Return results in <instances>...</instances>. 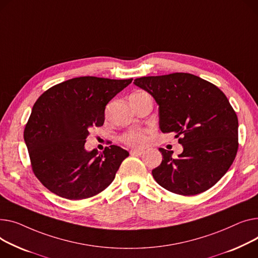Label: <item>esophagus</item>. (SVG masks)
<instances>
[{
	"mask_svg": "<svg viewBox=\"0 0 258 258\" xmlns=\"http://www.w3.org/2000/svg\"><path fill=\"white\" fill-rule=\"evenodd\" d=\"M130 153L132 154V156H141L142 153H144V150L143 149H137V148H135V149H132L130 151Z\"/></svg>",
	"mask_w": 258,
	"mask_h": 258,
	"instance_id": "obj_1",
	"label": "esophagus"
}]
</instances>
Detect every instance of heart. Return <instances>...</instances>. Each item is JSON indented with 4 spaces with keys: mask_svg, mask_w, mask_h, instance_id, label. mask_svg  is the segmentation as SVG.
<instances>
[{
    "mask_svg": "<svg viewBox=\"0 0 258 258\" xmlns=\"http://www.w3.org/2000/svg\"><path fill=\"white\" fill-rule=\"evenodd\" d=\"M119 140L127 146L141 147L147 143L148 137L146 131H131L120 136Z\"/></svg>",
    "mask_w": 258,
    "mask_h": 258,
    "instance_id": "heart-1",
    "label": "heart"
}]
</instances>
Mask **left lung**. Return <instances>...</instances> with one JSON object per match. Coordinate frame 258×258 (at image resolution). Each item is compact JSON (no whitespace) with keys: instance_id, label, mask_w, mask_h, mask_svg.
I'll return each mask as SVG.
<instances>
[{"instance_id":"left-lung-1","label":"left lung","mask_w":258,"mask_h":258,"mask_svg":"<svg viewBox=\"0 0 258 258\" xmlns=\"http://www.w3.org/2000/svg\"><path fill=\"white\" fill-rule=\"evenodd\" d=\"M134 83L158 102L161 131L174 133L183 146L177 158L160 148L163 161L152 170L153 178L182 196L209 190L227 172L238 148L237 116L226 95L185 73L142 77Z\"/></svg>"}]
</instances>
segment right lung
<instances>
[{
  "mask_svg": "<svg viewBox=\"0 0 258 258\" xmlns=\"http://www.w3.org/2000/svg\"><path fill=\"white\" fill-rule=\"evenodd\" d=\"M133 79L80 77L44 91L33 106L24 131L33 173L62 198L81 200L108 187L128 152L111 145L98 154L85 142L105 122L108 102Z\"/></svg>",
  "mask_w": 258,
  "mask_h": 258,
  "instance_id": "add662e5",
  "label": "right lung"
}]
</instances>
